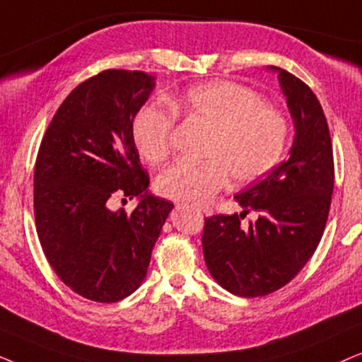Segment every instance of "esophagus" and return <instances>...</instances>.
Returning <instances> with one entry per match:
<instances>
[{
    "instance_id": "1",
    "label": "esophagus",
    "mask_w": 362,
    "mask_h": 362,
    "mask_svg": "<svg viewBox=\"0 0 362 362\" xmlns=\"http://www.w3.org/2000/svg\"><path fill=\"white\" fill-rule=\"evenodd\" d=\"M177 207H185V206H177ZM201 211L204 212L206 216H211V214H212V211H211V209H207V207H201Z\"/></svg>"
}]
</instances>
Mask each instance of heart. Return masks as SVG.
<instances>
[{"label": "heart", "mask_w": 362, "mask_h": 362, "mask_svg": "<svg viewBox=\"0 0 362 362\" xmlns=\"http://www.w3.org/2000/svg\"><path fill=\"white\" fill-rule=\"evenodd\" d=\"M191 122L209 132L201 165L176 163L163 171L158 191L168 199L204 202L227 185H249L265 176L281 160L288 125L280 112L267 107L250 88L229 81L191 87L173 100ZM175 112L155 103L141 107L132 122V138L140 156L161 165L170 155Z\"/></svg>", "instance_id": "obj_1"}]
</instances>
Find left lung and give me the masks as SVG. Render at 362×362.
I'll list each match as a JSON object with an SVG mask.
<instances>
[{"label":"left lung","mask_w":362,"mask_h":362,"mask_svg":"<svg viewBox=\"0 0 362 362\" xmlns=\"http://www.w3.org/2000/svg\"><path fill=\"white\" fill-rule=\"evenodd\" d=\"M279 76L295 136L288 158L235 196L244 211L206 219L202 252L222 288L254 298L274 293L303 269L323 235L334 186L333 146L323 108L311 88L284 69ZM249 210L259 219L247 228Z\"/></svg>","instance_id":"left-lung-1"}]
</instances>
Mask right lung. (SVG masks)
<instances>
[{
	"mask_svg": "<svg viewBox=\"0 0 362 362\" xmlns=\"http://www.w3.org/2000/svg\"><path fill=\"white\" fill-rule=\"evenodd\" d=\"M141 71H103L78 83L57 108L34 170V216L44 255L83 298L115 303L145 280L170 201L148 191L132 122L155 90ZM115 195L139 197L132 215Z\"/></svg>",
	"mask_w": 362,
	"mask_h": 362,
	"instance_id": "1",
	"label": "right lung"
}]
</instances>
